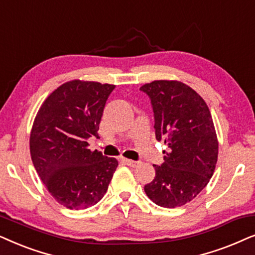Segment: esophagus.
<instances>
[{
	"label": "esophagus",
	"instance_id": "1",
	"mask_svg": "<svg viewBox=\"0 0 255 255\" xmlns=\"http://www.w3.org/2000/svg\"><path fill=\"white\" fill-rule=\"evenodd\" d=\"M122 162H124L125 164L129 165V167H131V168H136V167H138V165L141 164L140 162H137V161H131V159H127V158H122Z\"/></svg>",
	"mask_w": 255,
	"mask_h": 255
}]
</instances>
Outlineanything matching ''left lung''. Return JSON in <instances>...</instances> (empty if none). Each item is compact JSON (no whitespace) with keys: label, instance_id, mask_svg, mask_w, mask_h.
<instances>
[{"label":"left lung","instance_id":"obj_1","mask_svg":"<svg viewBox=\"0 0 255 255\" xmlns=\"http://www.w3.org/2000/svg\"><path fill=\"white\" fill-rule=\"evenodd\" d=\"M140 90L151 101L157 141H164V162L144 191L162 208L191 202L208 185L218 158V140L203 98L176 80H155Z\"/></svg>","mask_w":255,"mask_h":255}]
</instances>
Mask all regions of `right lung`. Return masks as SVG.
<instances>
[{
  "label": "right lung",
  "mask_w": 255,
  "mask_h": 255,
  "mask_svg": "<svg viewBox=\"0 0 255 255\" xmlns=\"http://www.w3.org/2000/svg\"><path fill=\"white\" fill-rule=\"evenodd\" d=\"M115 85L72 80L54 90L40 106L30 134L37 174L54 199L71 210L97 204L108 189L118 161L91 151L106 101Z\"/></svg>",
  "instance_id": "1"
}]
</instances>
